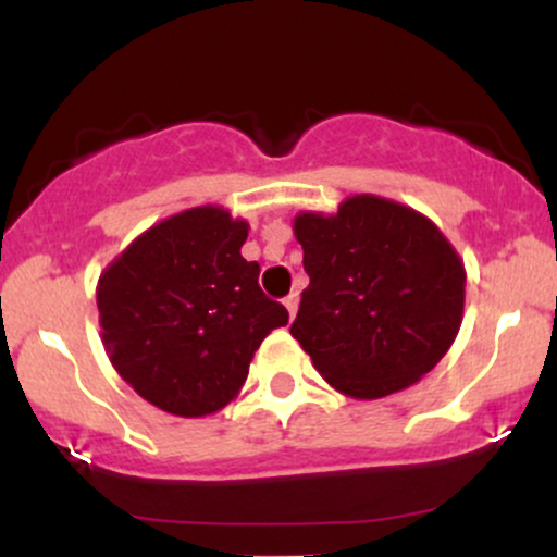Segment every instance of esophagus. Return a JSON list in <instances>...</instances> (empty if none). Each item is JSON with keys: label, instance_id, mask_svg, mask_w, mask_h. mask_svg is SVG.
I'll return each instance as SVG.
<instances>
[{"label": "esophagus", "instance_id": "34e87169", "mask_svg": "<svg viewBox=\"0 0 557 557\" xmlns=\"http://www.w3.org/2000/svg\"><path fill=\"white\" fill-rule=\"evenodd\" d=\"M285 309H287V314H290V319L296 317V311H298V293H290V296L285 298Z\"/></svg>", "mask_w": 557, "mask_h": 557}]
</instances>
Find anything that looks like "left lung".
Listing matches in <instances>:
<instances>
[{"mask_svg": "<svg viewBox=\"0 0 557 557\" xmlns=\"http://www.w3.org/2000/svg\"><path fill=\"white\" fill-rule=\"evenodd\" d=\"M293 235L309 287L290 335L327 385L376 400L437 367L463 322L466 267L430 216L356 194L296 214Z\"/></svg>", "mask_w": 557, "mask_h": 557, "instance_id": "1", "label": "left lung"}]
</instances>
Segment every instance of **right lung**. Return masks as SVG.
Wrapping results in <instances>:
<instances>
[{
    "instance_id": "right-lung-1",
    "label": "right lung",
    "mask_w": 557,
    "mask_h": 557,
    "mask_svg": "<svg viewBox=\"0 0 557 557\" xmlns=\"http://www.w3.org/2000/svg\"><path fill=\"white\" fill-rule=\"evenodd\" d=\"M248 222L220 203L183 209L127 243L96 283L101 343L114 372L172 417L222 411L287 311L240 257Z\"/></svg>"
}]
</instances>
